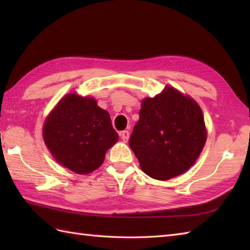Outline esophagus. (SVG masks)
<instances>
[{
    "instance_id": "esophagus-1",
    "label": "esophagus",
    "mask_w": 250,
    "mask_h": 250,
    "mask_svg": "<svg viewBox=\"0 0 250 250\" xmlns=\"http://www.w3.org/2000/svg\"><path fill=\"white\" fill-rule=\"evenodd\" d=\"M119 135H120V137H121V140L124 141V142H128V140H129V136H130V133H129V131H126V130H125V131H121L120 133H119Z\"/></svg>"
}]
</instances>
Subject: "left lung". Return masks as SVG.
I'll use <instances>...</instances> for the list:
<instances>
[{"label":"left lung","instance_id":"8db88e82","mask_svg":"<svg viewBox=\"0 0 250 250\" xmlns=\"http://www.w3.org/2000/svg\"><path fill=\"white\" fill-rule=\"evenodd\" d=\"M206 130L203 114L194 100L167 87L142 102L140 120L129 145L143 172L167 180L193 166L203 149Z\"/></svg>","mask_w":250,"mask_h":250}]
</instances>
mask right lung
<instances>
[{
	"label": "right lung",
	"instance_id": "1",
	"mask_svg": "<svg viewBox=\"0 0 250 250\" xmlns=\"http://www.w3.org/2000/svg\"><path fill=\"white\" fill-rule=\"evenodd\" d=\"M43 135L56 160L77 174L100 167L106 151L118 141L107 111L94 99L74 93L65 95L51 111Z\"/></svg>",
	"mask_w": 250,
	"mask_h": 250
}]
</instances>
